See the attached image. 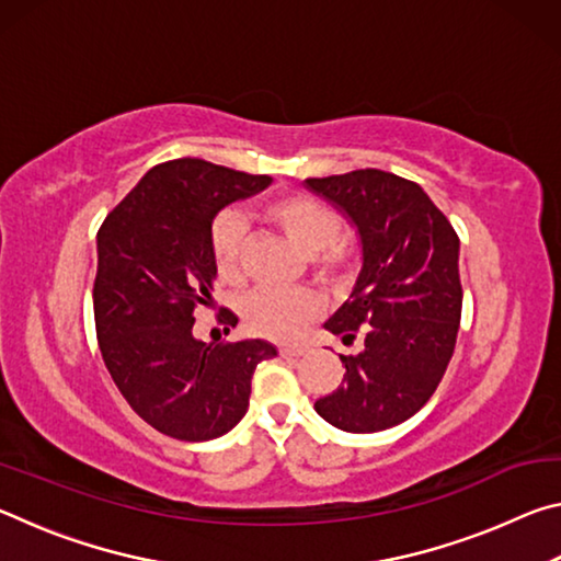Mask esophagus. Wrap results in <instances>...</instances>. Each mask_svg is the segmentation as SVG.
<instances>
[{
  "mask_svg": "<svg viewBox=\"0 0 561 561\" xmlns=\"http://www.w3.org/2000/svg\"><path fill=\"white\" fill-rule=\"evenodd\" d=\"M307 354V346H299V344H287V346H279V356L289 358V356H304Z\"/></svg>",
  "mask_w": 561,
  "mask_h": 561,
  "instance_id": "obj_1",
  "label": "esophagus"
}]
</instances>
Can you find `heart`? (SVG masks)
Wrapping results in <instances>:
<instances>
[{
  "mask_svg": "<svg viewBox=\"0 0 561 561\" xmlns=\"http://www.w3.org/2000/svg\"><path fill=\"white\" fill-rule=\"evenodd\" d=\"M264 215L279 227L284 237L309 257L314 277L336 284L354 260V250L341 240V220L331 207L314 197L287 195L264 207ZM247 222L237 210L215 215L210 227V252L215 270L225 282L242 277V250ZM319 301L309 289H254L242 304V317L254 334L270 339H294L317 314Z\"/></svg>",
  "mask_w": 561,
  "mask_h": 561,
  "instance_id": "b5f03b06",
  "label": "heart"
}]
</instances>
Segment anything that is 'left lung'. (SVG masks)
I'll list each match as a JSON object with an SVG mask.
<instances>
[{
	"instance_id": "8db88e82",
	"label": "left lung",
	"mask_w": 561,
	"mask_h": 561,
	"mask_svg": "<svg viewBox=\"0 0 561 561\" xmlns=\"http://www.w3.org/2000/svg\"><path fill=\"white\" fill-rule=\"evenodd\" d=\"M307 187L344 213L360 240V274L327 321L364 348L341 356L344 383L319 398L317 413L346 433H378L428 403L458 339L460 240L421 185L383 170L309 178Z\"/></svg>"
}]
</instances>
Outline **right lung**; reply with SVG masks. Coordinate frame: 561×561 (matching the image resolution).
<instances>
[{
  "mask_svg": "<svg viewBox=\"0 0 561 561\" xmlns=\"http://www.w3.org/2000/svg\"><path fill=\"white\" fill-rule=\"evenodd\" d=\"M272 183L178 158L150 168L103 220L93 317L103 364L128 405L175 440H213L250 405L252 374L277 356L262 339L205 344L193 336L195 309L210 304V227L225 205ZM227 324L237 317L225 311Z\"/></svg>",
  "mask_w": 561,
  "mask_h": 561,
  "instance_id": "right-lung-1",
  "label": "right lung"
}]
</instances>
